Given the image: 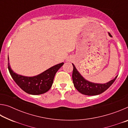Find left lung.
Returning a JSON list of instances; mask_svg holds the SVG:
<instances>
[{"instance_id":"8db88e82","label":"left lung","mask_w":128,"mask_h":128,"mask_svg":"<svg viewBox=\"0 0 128 128\" xmlns=\"http://www.w3.org/2000/svg\"><path fill=\"white\" fill-rule=\"evenodd\" d=\"M108 35L112 37L110 33H108ZM72 65V80L74 87L80 92L86 95H96L102 94L112 85L118 77V76H116L113 80L105 84L94 83L86 80L77 70L74 65L73 63Z\"/></svg>"}]
</instances>
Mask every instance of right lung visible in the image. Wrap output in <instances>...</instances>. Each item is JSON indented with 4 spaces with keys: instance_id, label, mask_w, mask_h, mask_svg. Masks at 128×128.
<instances>
[{
    "instance_id": "right-lung-1",
    "label": "right lung",
    "mask_w": 128,
    "mask_h": 128,
    "mask_svg": "<svg viewBox=\"0 0 128 128\" xmlns=\"http://www.w3.org/2000/svg\"><path fill=\"white\" fill-rule=\"evenodd\" d=\"M8 70L12 78L21 89L32 95H40L48 92L52 85L56 72L64 64V62H61L38 75L28 77L14 72L10 65L9 57H8Z\"/></svg>"
}]
</instances>
